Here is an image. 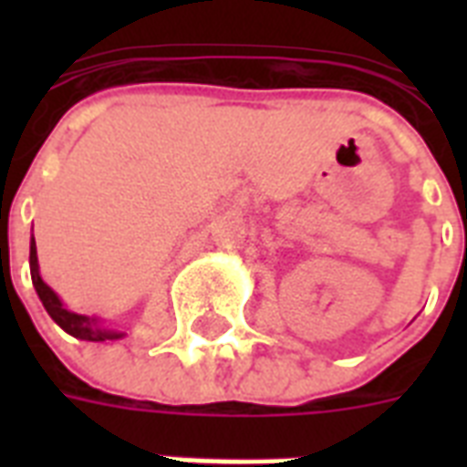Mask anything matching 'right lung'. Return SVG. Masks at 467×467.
I'll return each instance as SVG.
<instances>
[{
  "mask_svg": "<svg viewBox=\"0 0 467 467\" xmlns=\"http://www.w3.org/2000/svg\"><path fill=\"white\" fill-rule=\"evenodd\" d=\"M31 281L36 285V293H38L40 303L47 310V315L57 322V325L65 329L67 334L77 337V339L84 341H106V339H120L123 332H116V329H109V327L99 325V317H87V315H77V312H69L67 307L62 306V300L57 298V293L50 288V285L40 278L38 271V254H36V240H31Z\"/></svg>",
  "mask_w": 467,
  "mask_h": 467,
  "instance_id": "right-lung-1",
  "label": "right lung"
}]
</instances>
